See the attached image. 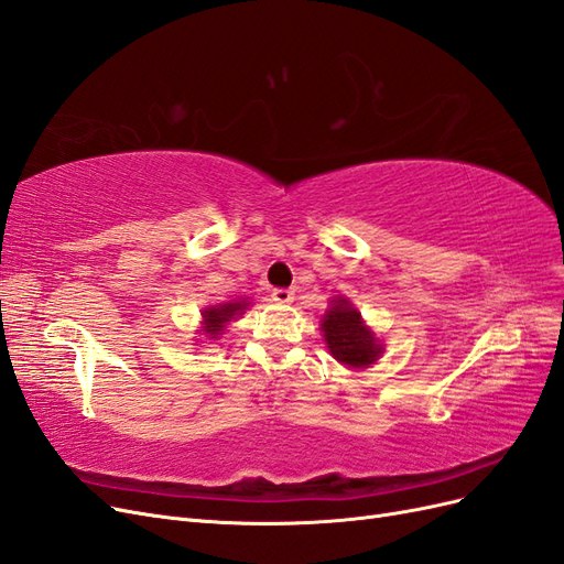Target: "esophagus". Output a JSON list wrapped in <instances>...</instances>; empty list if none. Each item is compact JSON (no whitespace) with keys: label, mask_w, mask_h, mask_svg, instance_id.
I'll use <instances>...</instances> for the list:
<instances>
[{"label":"esophagus","mask_w":564,"mask_h":564,"mask_svg":"<svg viewBox=\"0 0 564 564\" xmlns=\"http://www.w3.org/2000/svg\"><path fill=\"white\" fill-rule=\"evenodd\" d=\"M293 297H295V293H293V290H288V288H274V290H271V300L279 302V304L293 302Z\"/></svg>","instance_id":"1"}]
</instances>
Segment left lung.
Listing matches in <instances>:
<instances>
[{
    "instance_id": "left-lung-1",
    "label": "left lung",
    "mask_w": 564,
    "mask_h": 564,
    "mask_svg": "<svg viewBox=\"0 0 564 564\" xmlns=\"http://www.w3.org/2000/svg\"><path fill=\"white\" fill-rule=\"evenodd\" d=\"M323 339L333 358L349 368H368L379 358L381 344L360 318L358 308L347 297H335L321 318Z\"/></svg>"
}]
</instances>
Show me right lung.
I'll list each match as a JSON object with an SVG mask.
<instances>
[{
    "instance_id": "obj_1",
    "label": "right lung",
    "mask_w": 564,
    "mask_h": 564,
    "mask_svg": "<svg viewBox=\"0 0 564 564\" xmlns=\"http://www.w3.org/2000/svg\"><path fill=\"white\" fill-rule=\"evenodd\" d=\"M243 308H248V302L246 300H234V302H225V304H215V306H208L204 308V333L210 337V339H217L223 335L225 325L234 318L243 314Z\"/></svg>"
}]
</instances>
